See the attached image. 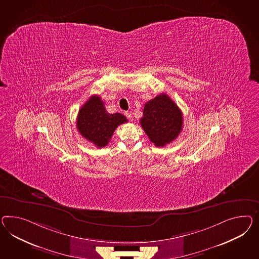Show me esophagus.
<instances>
[{
	"instance_id": "esophagus-1",
	"label": "esophagus",
	"mask_w": 259,
	"mask_h": 259,
	"mask_svg": "<svg viewBox=\"0 0 259 259\" xmlns=\"http://www.w3.org/2000/svg\"><path fill=\"white\" fill-rule=\"evenodd\" d=\"M125 116L129 120H131V121L133 120V115L130 112H125Z\"/></svg>"
}]
</instances>
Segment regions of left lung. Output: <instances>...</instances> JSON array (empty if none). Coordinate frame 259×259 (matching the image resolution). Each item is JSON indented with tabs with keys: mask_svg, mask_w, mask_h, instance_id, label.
Instances as JSON below:
<instances>
[{
	"mask_svg": "<svg viewBox=\"0 0 259 259\" xmlns=\"http://www.w3.org/2000/svg\"><path fill=\"white\" fill-rule=\"evenodd\" d=\"M140 125L156 147H164L181 133L182 112L167 94L157 95L144 105Z\"/></svg>",
	"mask_w": 259,
	"mask_h": 259,
	"instance_id": "obj_1",
	"label": "left lung"
}]
</instances>
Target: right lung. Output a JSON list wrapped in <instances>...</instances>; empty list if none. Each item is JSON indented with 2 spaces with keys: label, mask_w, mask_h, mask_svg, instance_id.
Here are the masks:
<instances>
[{
  "label": "right lung",
  "mask_w": 259,
  "mask_h": 259,
  "mask_svg": "<svg viewBox=\"0 0 259 259\" xmlns=\"http://www.w3.org/2000/svg\"><path fill=\"white\" fill-rule=\"evenodd\" d=\"M127 122L125 116L106 111L100 96H91L78 112L76 126L84 139L98 148L105 147L118 126Z\"/></svg>",
  "instance_id": "add662e5"
}]
</instances>
